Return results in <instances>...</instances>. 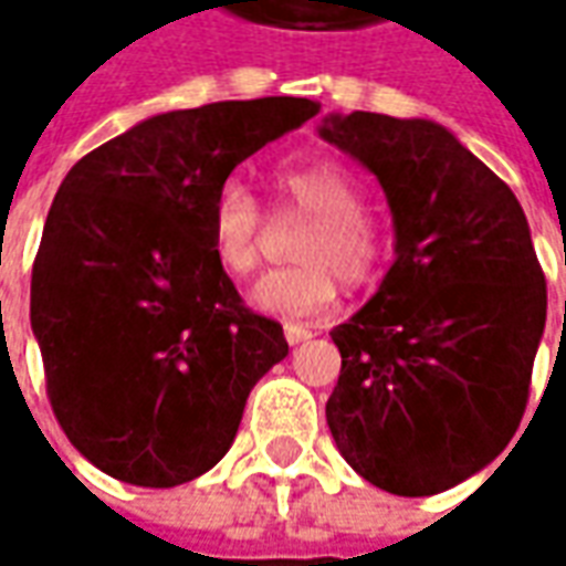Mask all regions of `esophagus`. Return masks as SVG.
Returning <instances> with one entry per match:
<instances>
[{"label": "esophagus", "instance_id": "34e87169", "mask_svg": "<svg viewBox=\"0 0 566 566\" xmlns=\"http://www.w3.org/2000/svg\"><path fill=\"white\" fill-rule=\"evenodd\" d=\"M283 337L290 346H298V343H305V339H312V331L305 327V324H295V321H286L283 324Z\"/></svg>", "mask_w": 566, "mask_h": 566}]
</instances>
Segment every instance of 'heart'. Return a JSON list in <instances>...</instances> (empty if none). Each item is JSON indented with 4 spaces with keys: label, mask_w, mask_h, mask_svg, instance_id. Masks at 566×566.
Masks as SVG:
<instances>
[{
    "label": "heart",
    "mask_w": 566,
    "mask_h": 566,
    "mask_svg": "<svg viewBox=\"0 0 566 566\" xmlns=\"http://www.w3.org/2000/svg\"><path fill=\"white\" fill-rule=\"evenodd\" d=\"M283 210L308 217L295 242L293 268L264 273L251 286V305L280 317H308L337 298V280L361 286L384 261V232L361 207L356 176L337 160H302L276 172ZM264 213L249 188L229 179L217 188L207 235L217 264L232 276H249L261 261Z\"/></svg>",
    "instance_id": "b5f03b06"
}]
</instances>
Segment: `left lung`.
Segmentation results:
<instances>
[{
  "mask_svg": "<svg viewBox=\"0 0 566 566\" xmlns=\"http://www.w3.org/2000/svg\"><path fill=\"white\" fill-rule=\"evenodd\" d=\"M317 135L378 179L394 217L378 293L331 331V434L390 494L453 489L511 444L530 400L548 293L526 213L438 122L356 109Z\"/></svg>",
  "mask_w": 566,
  "mask_h": 566,
  "instance_id": "1",
  "label": "left lung"
}]
</instances>
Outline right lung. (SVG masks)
<instances>
[{
	"label": "right lung",
	"instance_id": "obj_1",
	"mask_svg": "<svg viewBox=\"0 0 566 566\" xmlns=\"http://www.w3.org/2000/svg\"><path fill=\"white\" fill-rule=\"evenodd\" d=\"M321 109L223 99L132 125L55 191L31 276V327L53 412L106 475L172 489L232 444L251 387L286 359L217 264L207 217L254 150Z\"/></svg>",
	"mask_w": 566,
	"mask_h": 566
}]
</instances>
